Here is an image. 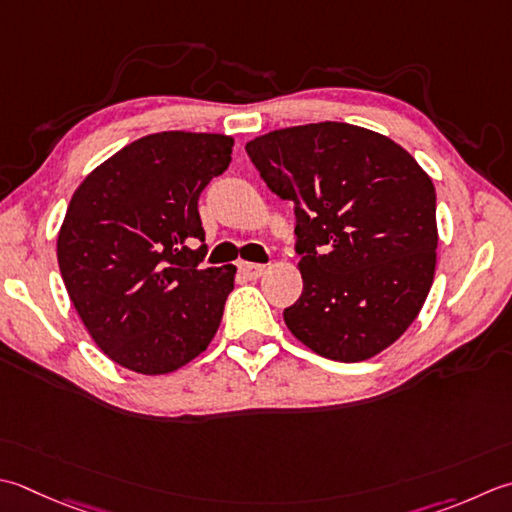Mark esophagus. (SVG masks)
I'll return each instance as SVG.
<instances>
[{"label": "esophagus", "instance_id": "34e87169", "mask_svg": "<svg viewBox=\"0 0 512 512\" xmlns=\"http://www.w3.org/2000/svg\"><path fill=\"white\" fill-rule=\"evenodd\" d=\"M237 268H239V273H242V275L248 277V279L262 277L264 270H266V266H262V264H250V262H239Z\"/></svg>", "mask_w": 512, "mask_h": 512}]
</instances>
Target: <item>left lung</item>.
Returning <instances> with one entry per match:
<instances>
[{
  "mask_svg": "<svg viewBox=\"0 0 512 512\" xmlns=\"http://www.w3.org/2000/svg\"><path fill=\"white\" fill-rule=\"evenodd\" d=\"M246 153L295 206L304 290L284 310L290 333L337 362L397 342L435 277L437 197L422 166L393 139L342 122L273 130Z\"/></svg>",
  "mask_w": 512,
  "mask_h": 512,
  "instance_id": "obj_1",
  "label": "left lung"
}]
</instances>
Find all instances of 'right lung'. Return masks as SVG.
Wrapping results in <instances>:
<instances>
[{
	"mask_svg": "<svg viewBox=\"0 0 512 512\" xmlns=\"http://www.w3.org/2000/svg\"><path fill=\"white\" fill-rule=\"evenodd\" d=\"M233 137L146 135L90 173L70 199L57 262L70 302L115 364L164 375L204 353L235 266L202 268L197 202L230 164Z\"/></svg>",
	"mask_w": 512,
	"mask_h": 512,
	"instance_id": "add662e5",
	"label": "right lung"
}]
</instances>
